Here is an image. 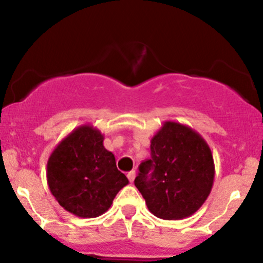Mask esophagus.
I'll list each match as a JSON object with an SVG mask.
<instances>
[{
    "mask_svg": "<svg viewBox=\"0 0 263 263\" xmlns=\"http://www.w3.org/2000/svg\"><path fill=\"white\" fill-rule=\"evenodd\" d=\"M127 178H128V180L129 182H134L135 180V178H136V172L135 171H131V172H128L127 173Z\"/></svg>",
    "mask_w": 263,
    "mask_h": 263,
    "instance_id": "obj_1",
    "label": "esophagus"
}]
</instances>
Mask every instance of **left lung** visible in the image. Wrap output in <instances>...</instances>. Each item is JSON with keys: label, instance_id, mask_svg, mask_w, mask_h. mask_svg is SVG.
Wrapping results in <instances>:
<instances>
[{"label": "left lung", "instance_id": "left-lung-1", "mask_svg": "<svg viewBox=\"0 0 263 263\" xmlns=\"http://www.w3.org/2000/svg\"><path fill=\"white\" fill-rule=\"evenodd\" d=\"M215 177L206 141L189 126L165 121L151 140V158L140 164L135 185L153 215L180 220L200 209Z\"/></svg>", "mask_w": 263, "mask_h": 263}]
</instances>
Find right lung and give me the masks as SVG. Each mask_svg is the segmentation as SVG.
I'll return each mask as SVG.
<instances>
[{"instance_id": "right-lung-1", "label": "right lung", "mask_w": 263, "mask_h": 263, "mask_svg": "<svg viewBox=\"0 0 263 263\" xmlns=\"http://www.w3.org/2000/svg\"><path fill=\"white\" fill-rule=\"evenodd\" d=\"M47 182L55 200L79 218L106 213L128 179L116 167L104 135L83 125L59 142L47 163Z\"/></svg>"}]
</instances>
